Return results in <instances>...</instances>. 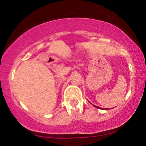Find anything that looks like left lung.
Listing matches in <instances>:
<instances>
[{
	"instance_id": "1",
	"label": "left lung",
	"mask_w": 146,
	"mask_h": 146,
	"mask_svg": "<svg viewBox=\"0 0 146 146\" xmlns=\"http://www.w3.org/2000/svg\"><path fill=\"white\" fill-rule=\"evenodd\" d=\"M96 106V108H98V109H101V108H100V107H98V106Z\"/></svg>"
}]
</instances>
